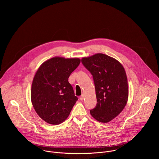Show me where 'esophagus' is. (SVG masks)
<instances>
[{"label":"esophagus","mask_w":159,"mask_h":159,"mask_svg":"<svg viewBox=\"0 0 159 159\" xmlns=\"http://www.w3.org/2000/svg\"><path fill=\"white\" fill-rule=\"evenodd\" d=\"M80 98L81 100H83L84 99V95L83 94H82L80 97Z\"/></svg>","instance_id":"esophagus-1"}]
</instances>
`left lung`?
<instances>
[{
    "instance_id": "8db88e82",
    "label": "left lung",
    "mask_w": 159,
    "mask_h": 159,
    "mask_svg": "<svg viewBox=\"0 0 159 159\" xmlns=\"http://www.w3.org/2000/svg\"><path fill=\"white\" fill-rule=\"evenodd\" d=\"M81 62L92 75L95 88L97 105L91 114L99 122H108L127 104L129 89L125 70L117 60L101 53L84 57Z\"/></svg>"
}]
</instances>
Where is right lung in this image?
Wrapping results in <instances>:
<instances>
[{
  "label": "right lung",
  "instance_id": "obj_1",
  "mask_svg": "<svg viewBox=\"0 0 159 159\" xmlns=\"http://www.w3.org/2000/svg\"><path fill=\"white\" fill-rule=\"evenodd\" d=\"M80 64L78 58L53 57L38 69L32 84L31 101L36 113L47 123L63 122L78 100L68 79Z\"/></svg>",
  "mask_w": 159,
  "mask_h": 159
}]
</instances>
